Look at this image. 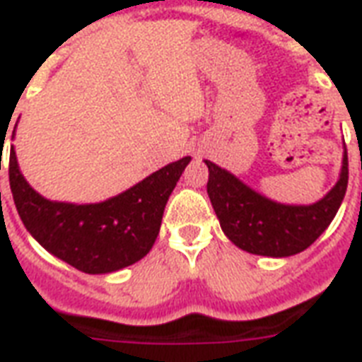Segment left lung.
Wrapping results in <instances>:
<instances>
[{
  "label": "left lung",
  "mask_w": 362,
  "mask_h": 362,
  "mask_svg": "<svg viewBox=\"0 0 362 362\" xmlns=\"http://www.w3.org/2000/svg\"><path fill=\"white\" fill-rule=\"evenodd\" d=\"M210 203L229 240L244 252L289 257L312 246L331 226L348 189V152L337 186L314 204H281L253 192L229 170L204 159Z\"/></svg>",
  "instance_id": "1"
}]
</instances>
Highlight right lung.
<instances>
[{
  "mask_svg": "<svg viewBox=\"0 0 362 362\" xmlns=\"http://www.w3.org/2000/svg\"><path fill=\"white\" fill-rule=\"evenodd\" d=\"M189 156L165 165L103 203L71 204L41 197L8 153V182L25 229L47 252L86 274H107L141 261L159 235L165 204Z\"/></svg>",
  "mask_w": 362,
  "mask_h": 362,
  "instance_id": "add662e5",
  "label": "right lung"
}]
</instances>
